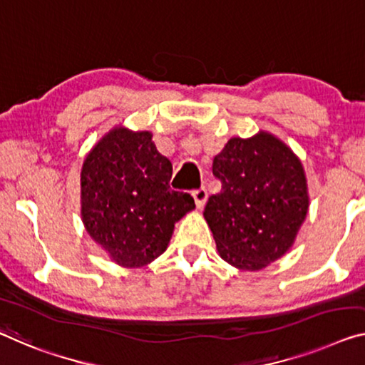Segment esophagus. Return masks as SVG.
Segmentation results:
<instances>
[{"mask_svg": "<svg viewBox=\"0 0 365 365\" xmlns=\"http://www.w3.org/2000/svg\"><path fill=\"white\" fill-rule=\"evenodd\" d=\"M207 197H209V194H207L205 187H199L194 190V200H195V205H197V209H202V207L205 205Z\"/></svg>", "mask_w": 365, "mask_h": 365, "instance_id": "esophagus-1", "label": "esophagus"}]
</instances>
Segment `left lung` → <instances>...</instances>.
Segmentation results:
<instances>
[{"mask_svg": "<svg viewBox=\"0 0 365 365\" xmlns=\"http://www.w3.org/2000/svg\"><path fill=\"white\" fill-rule=\"evenodd\" d=\"M212 173L222 190L210 195L204 217L222 259L259 271L287 253L308 212L304 166L294 151L267 132L233 137Z\"/></svg>", "mask_w": 365, "mask_h": 365, "instance_id": "obj_1", "label": "left lung"}]
</instances>
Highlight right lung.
Listing matches in <instances>:
<instances>
[{
  "label": "right lung",
  "mask_w": 365,
  "mask_h": 365,
  "mask_svg": "<svg viewBox=\"0 0 365 365\" xmlns=\"http://www.w3.org/2000/svg\"><path fill=\"white\" fill-rule=\"evenodd\" d=\"M173 165L150 132L115 127L89 151L81 170V217L110 259L142 267L165 253L175 223L195 207L170 187Z\"/></svg>",
  "instance_id": "obj_1"
}]
</instances>
